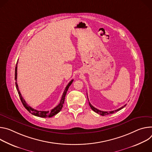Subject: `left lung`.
Instances as JSON below:
<instances>
[{
  "instance_id": "8db88e82",
  "label": "left lung",
  "mask_w": 152,
  "mask_h": 152,
  "mask_svg": "<svg viewBox=\"0 0 152 152\" xmlns=\"http://www.w3.org/2000/svg\"><path fill=\"white\" fill-rule=\"evenodd\" d=\"M88 101H89V99H88ZM89 106H90V107H91V108L92 109V110H93L94 112H95L96 113H98V114H99V115H102V116H104V115H109V114H111V113H115V112H117V111H119V110H120L121 109H122L123 108H124L126 106V104H125L124 106H123V107H120V108H119V109H116V110H113V111H110V112H105V111H102V110H98V109H96L95 107H94L91 103H90V102H89Z\"/></svg>"
}]
</instances>
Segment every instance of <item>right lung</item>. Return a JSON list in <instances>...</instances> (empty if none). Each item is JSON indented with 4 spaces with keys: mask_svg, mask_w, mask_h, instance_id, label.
I'll return each instance as SVG.
<instances>
[{
    "mask_svg": "<svg viewBox=\"0 0 152 152\" xmlns=\"http://www.w3.org/2000/svg\"><path fill=\"white\" fill-rule=\"evenodd\" d=\"M17 72H18V63H17V64L15 65V80L16 81L15 83V86H16L17 90H18V94H19L20 99L21 100V102H22L23 105L24 106L25 109H27V110L29 113H31V114L35 115V116H39V117L50 118V117H52V116H54L55 115L57 114L61 110V109L63 107V104H64V99H65V96H66V94L67 93V90H68L69 86L71 85V84L72 83L74 80H72L68 84H67V85L66 86V88H65V89L64 91V92L63 94V95H62L61 99L60 100V103L55 108H54L53 109H52L50 111H39V110H37L36 109H34L33 108H32L31 107L28 106V104L26 103L25 99H23V98L22 97V95H21V94H20V92L19 91V88H18V83H17V77H18V73H17Z\"/></svg>",
    "mask_w": 152,
    "mask_h": 152,
    "instance_id": "obj_1",
    "label": "right lung"
}]
</instances>
